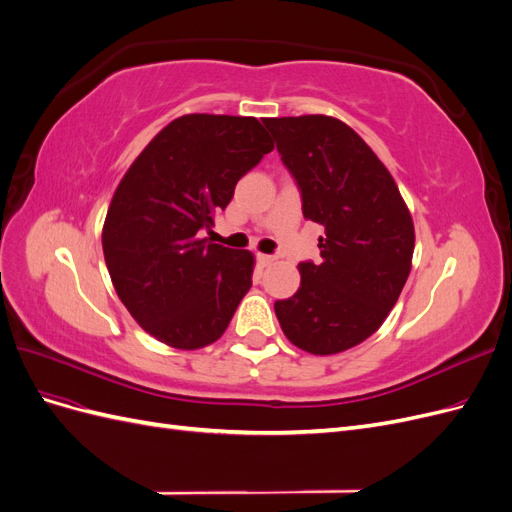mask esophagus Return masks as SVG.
<instances>
[{
  "instance_id": "obj_1",
  "label": "esophagus",
  "mask_w": 512,
  "mask_h": 512,
  "mask_svg": "<svg viewBox=\"0 0 512 512\" xmlns=\"http://www.w3.org/2000/svg\"><path fill=\"white\" fill-rule=\"evenodd\" d=\"M277 260V256H271V254H258V262L262 267H269V265H273V262Z\"/></svg>"
}]
</instances>
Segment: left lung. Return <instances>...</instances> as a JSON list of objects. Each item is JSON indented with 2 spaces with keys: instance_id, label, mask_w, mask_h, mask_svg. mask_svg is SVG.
I'll return each instance as SVG.
<instances>
[{
  "instance_id": "8db88e82",
  "label": "left lung",
  "mask_w": 512,
  "mask_h": 512,
  "mask_svg": "<svg viewBox=\"0 0 512 512\" xmlns=\"http://www.w3.org/2000/svg\"><path fill=\"white\" fill-rule=\"evenodd\" d=\"M297 181L305 220L324 226L322 262H301V286L275 301L290 342L337 354L374 335L412 269L414 224L395 179L344 121L327 115L265 119Z\"/></svg>"
}]
</instances>
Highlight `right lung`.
<instances>
[{
    "label": "right lung",
    "mask_w": 512,
    "mask_h": 512,
    "mask_svg": "<svg viewBox=\"0 0 512 512\" xmlns=\"http://www.w3.org/2000/svg\"><path fill=\"white\" fill-rule=\"evenodd\" d=\"M273 149L256 117L192 113L151 138L119 181L102 250L132 318L177 350L218 342L252 288L254 254L200 239Z\"/></svg>",
    "instance_id": "right-lung-1"
}]
</instances>
